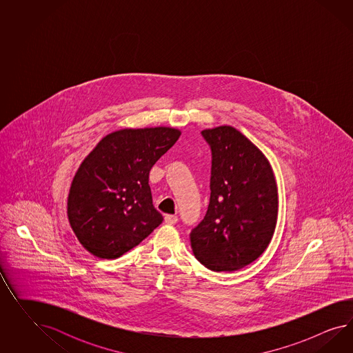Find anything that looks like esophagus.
<instances>
[{"label": "esophagus", "instance_id": "1", "mask_svg": "<svg viewBox=\"0 0 353 353\" xmlns=\"http://www.w3.org/2000/svg\"><path fill=\"white\" fill-rule=\"evenodd\" d=\"M164 221H165L167 224L170 225L176 224V223L179 221V217H177L176 214H165V217H164Z\"/></svg>", "mask_w": 353, "mask_h": 353}]
</instances>
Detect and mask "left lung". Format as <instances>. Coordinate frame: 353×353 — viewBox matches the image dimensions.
Returning a JSON list of instances; mask_svg holds the SVG:
<instances>
[{
  "label": "left lung",
  "mask_w": 353,
  "mask_h": 353,
  "mask_svg": "<svg viewBox=\"0 0 353 353\" xmlns=\"http://www.w3.org/2000/svg\"><path fill=\"white\" fill-rule=\"evenodd\" d=\"M212 152L211 196L203 220L190 233L195 257L214 272L255 261L277 224V183L264 154L239 130L204 129Z\"/></svg>",
  "instance_id": "8db88e82"
}]
</instances>
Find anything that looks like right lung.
I'll use <instances>...</instances> for the list:
<instances>
[{
  "instance_id": "1",
  "label": "right lung",
  "mask_w": 353,
  "mask_h": 353,
  "mask_svg": "<svg viewBox=\"0 0 353 353\" xmlns=\"http://www.w3.org/2000/svg\"><path fill=\"white\" fill-rule=\"evenodd\" d=\"M181 136L179 129H121L98 142L76 172L68 221L92 255L117 259L163 221L152 204L150 170Z\"/></svg>"
}]
</instances>
